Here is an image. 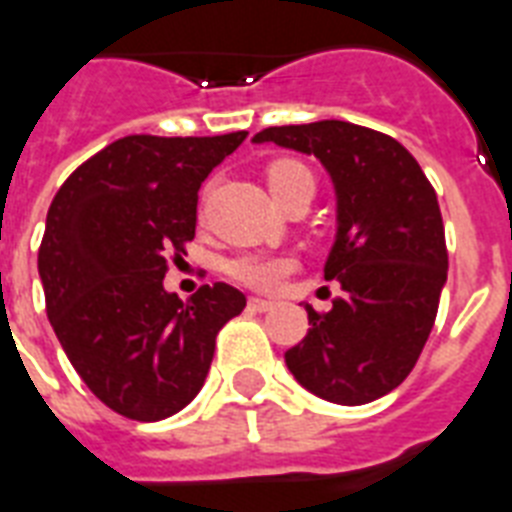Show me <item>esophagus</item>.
<instances>
[{"mask_svg":"<svg viewBox=\"0 0 512 512\" xmlns=\"http://www.w3.org/2000/svg\"><path fill=\"white\" fill-rule=\"evenodd\" d=\"M248 307H251V310H256V312H269L272 307H275V304H272V301H267V299H259V296H251V299H248Z\"/></svg>","mask_w":512,"mask_h":512,"instance_id":"34e87169","label":"esophagus"}]
</instances>
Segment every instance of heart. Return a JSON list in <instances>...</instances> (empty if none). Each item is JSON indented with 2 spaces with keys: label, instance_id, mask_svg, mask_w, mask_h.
Wrapping results in <instances>:
<instances>
[{
  "label": "heart",
  "instance_id": "1",
  "mask_svg": "<svg viewBox=\"0 0 512 512\" xmlns=\"http://www.w3.org/2000/svg\"><path fill=\"white\" fill-rule=\"evenodd\" d=\"M299 178H312L307 165L299 160H275L267 168L269 189L277 200L291 189ZM291 259H280V256H264V253H243L227 264V275L240 285L256 288V291H275L283 285V280L291 272Z\"/></svg>",
  "mask_w": 512,
  "mask_h": 512
}]
</instances>
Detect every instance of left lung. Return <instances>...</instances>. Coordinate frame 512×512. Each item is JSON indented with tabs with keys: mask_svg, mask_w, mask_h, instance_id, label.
<instances>
[{
	"mask_svg": "<svg viewBox=\"0 0 512 512\" xmlns=\"http://www.w3.org/2000/svg\"><path fill=\"white\" fill-rule=\"evenodd\" d=\"M253 141L315 154L339 197L326 280L342 283L344 299L328 312L304 307L310 334L285 363L301 387L331 403L382 398L417 366L449 272L433 184L400 141L352 122L280 125Z\"/></svg>",
	"mask_w": 512,
	"mask_h": 512,
	"instance_id": "8db88e82",
	"label": "left lung"
}]
</instances>
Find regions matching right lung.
Instances as JSON below:
<instances>
[{
    "instance_id": "obj_1",
    "label": "right lung",
    "mask_w": 512,
    "mask_h": 512,
    "mask_svg": "<svg viewBox=\"0 0 512 512\" xmlns=\"http://www.w3.org/2000/svg\"><path fill=\"white\" fill-rule=\"evenodd\" d=\"M245 136H125L50 202L39 245L47 318L82 382L122 417L181 411L208 376L219 331L245 310L227 283L186 301L162 288L168 253L194 240L200 184Z\"/></svg>"
}]
</instances>
